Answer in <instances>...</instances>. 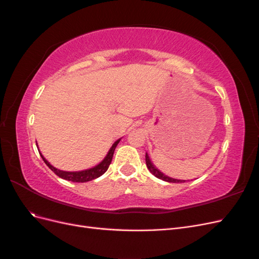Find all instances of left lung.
<instances>
[{
	"mask_svg": "<svg viewBox=\"0 0 259 259\" xmlns=\"http://www.w3.org/2000/svg\"><path fill=\"white\" fill-rule=\"evenodd\" d=\"M146 164H147V167H148V169L151 171V174H152V175H154L155 177H158L159 179L164 180V182H168V183H184V182H185V180L174 179V178L167 177V176L164 175L163 173H161V171H160L158 168H155V166H154L153 164L151 163V161H150V159H149V156H148V154H147V153H146Z\"/></svg>",
	"mask_w": 259,
	"mask_h": 259,
	"instance_id": "left-lung-1",
	"label": "left lung"
}]
</instances>
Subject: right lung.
Returning <instances> with one entry per match:
<instances>
[{"label": "right lung", "instance_id": "obj_1", "mask_svg": "<svg viewBox=\"0 0 259 259\" xmlns=\"http://www.w3.org/2000/svg\"><path fill=\"white\" fill-rule=\"evenodd\" d=\"M120 140L121 139H117L116 142L112 145L110 150H109L108 154L106 155V158L101 161L98 165L94 166L90 169H85V170H81V171H65V170H60V169L55 168L48 162V160H45V158L41 153L40 154H41L42 159L45 162L46 165H48L54 171V173L57 176H59L60 178L69 180V182H73V183H86V182H90V180L98 178L106 173V170L108 169L109 165H110V163L112 161V156H113V153L115 150V147L117 146V144L120 143Z\"/></svg>", "mask_w": 259, "mask_h": 259}]
</instances>
